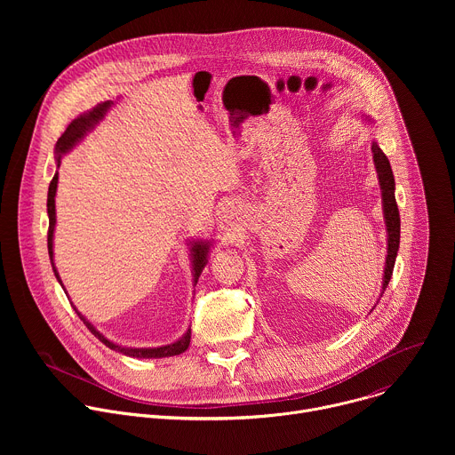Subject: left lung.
<instances>
[{
  "mask_svg": "<svg viewBox=\"0 0 455 455\" xmlns=\"http://www.w3.org/2000/svg\"><path fill=\"white\" fill-rule=\"evenodd\" d=\"M372 160L378 172V181L381 188V200H383V218L387 227V259H385V270H383V284H381V295L393 277L395 261L400 248V211L395 196V174L388 164V158L383 155L379 146L376 142L371 144Z\"/></svg>",
  "mask_w": 455,
  "mask_h": 455,
  "instance_id": "left-lung-1",
  "label": "left lung"
}]
</instances>
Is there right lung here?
<instances>
[{
  "label": "right lung",
  "instance_id": "1",
  "mask_svg": "<svg viewBox=\"0 0 455 455\" xmlns=\"http://www.w3.org/2000/svg\"><path fill=\"white\" fill-rule=\"evenodd\" d=\"M111 100H106V102H100L97 104L92 111L88 113H83L81 116H77L76 120H72V124L67 127V132H64L60 135V139L57 140L55 144V155H57V167L60 164V156L64 153H68L81 139H84V135L88 132H92V129L95 127V124L99 120L104 118L106 111L111 108ZM57 180H59V174L55 172L52 181H50V187H48V202H46V209H48V255H50V263H52V268H53V274L57 277V281L60 283V277L53 267V228H55V192H57ZM190 255H192V272H194V284L198 283L205 265H207V255H209V248H211V241H192L190 243ZM62 286V283H60ZM76 313L81 316V320L86 323V328L104 344L108 346L109 349L113 351H118L125 356H132V358H165V356H174V355H181L183 351H187L188 344H190V330L180 339L176 340L174 344H167V346H162V347H122V346H116L113 344L111 340H108L102 333H99L93 323H90V320H86L76 307Z\"/></svg>",
  "mask_w": 455,
  "mask_h": 455
}]
</instances>
